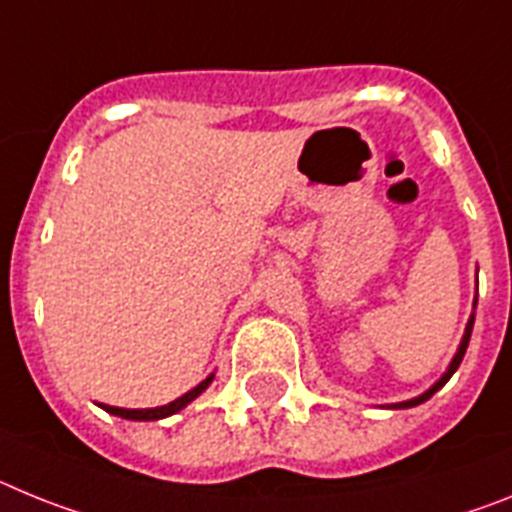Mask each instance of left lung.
<instances>
[{
    "instance_id": "obj_1",
    "label": "left lung",
    "mask_w": 512,
    "mask_h": 512,
    "mask_svg": "<svg viewBox=\"0 0 512 512\" xmlns=\"http://www.w3.org/2000/svg\"><path fill=\"white\" fill-rule=\"evenodd\" d=\"M474 309H477V296H474ZM471 330H474V311H471V317H469V322H466V330H464V337H461V342H459V348H456V355H453L451 358V363H448V368H446V373H443L441 379L435 381L433 386H430L428 391H422V394H417V397H412V399H404V402H394V404H384V407H389V410H410V407H417V404H422V402H428L430 397H433L435 391L441 389L443 384H446L448 379H451L453 373H456V368L461 366V361H464V353H466V348H469V337H471Z\"/></svg>"
}]
</instances>
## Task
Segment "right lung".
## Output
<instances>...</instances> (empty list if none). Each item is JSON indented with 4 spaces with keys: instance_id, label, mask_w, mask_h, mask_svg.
I'll use <instances>...</instances> for the list:
<instances>
[{
    "instance_id": "add662e5",
    "label": "right lung",
    "mask_w": 512,
    "mask_h": 512,
    "mask_svg": "<svg viewBox=\"0 0 512 512\" xmlns=\"http://www.w3.org/2000/svg\"><path fill=\"white\" fill-rule=\"evenodd\" d=\"M213 376H216V373H208V376L201 381V384L193 386V389H190V391H185V394H182V397H177L175 402L162 404V407H151V410H126V407H110V404H100V407L105 412H110V415L123 417V420H136V422L164 420V417H170V415H175V412L185 410V407H188V404L193 402V399L201 397L203 391H206L208 386H211Z\"/></svg>"
}]
</instances>
